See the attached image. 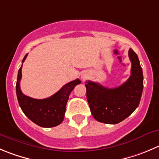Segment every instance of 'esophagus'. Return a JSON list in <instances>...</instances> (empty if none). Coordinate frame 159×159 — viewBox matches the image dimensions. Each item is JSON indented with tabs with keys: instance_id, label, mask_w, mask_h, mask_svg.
I'll use <instances>...</instances> for the list:
<instances>
[{
	"instance_id": "34e87169",
	"label": "esophagus",
	"mask_w": 159,
	"mask_h": 159,
	"mask_svg": "<svg viewBox=\"0 0 159 159\" xmlns=\"http://www.w3.org/2000/svg\"><path fill=\"white\" fill-rule=\"evenodd\" d=\"M81 78H82V79L84 80V78H85V76H84V75H82V76H81Z\"/></svg>"
}]
</instances>
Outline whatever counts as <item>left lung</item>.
Returning <instances> with one entry per match:
<instances>
[{
  "label": "left lung",
  "instance_id": "8db88e82",
  "mask_svg": "<svg viewBox=\"0 0 159 159\" xmlns=\"http://www.w3.org/2000/svg\"><path fill=\"white\" fill-rule=\"evenodd\" d=\"M132 63L131 75L125 83L108 89L99 83L86 81V96L93 118L100 122L117 124L129 116L136 109L143 88V76L138 56L129 50Z\"/></svg>",
  "mask_w": 159,
  "mask_h": 159
}]
</instances>
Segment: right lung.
<instances>
[{"label": "right lung", "mask_w": 159, "mask_h": 159, "mask_svg": "<svg viewBox=\"0 0 159 159\" xmlns=\"http://www.w3.org/2000/svg\"><path fill=\"white\" fill-rule=\"evenodd\" d=\"M26 56L27 54L23 58V63ZM22 66L18 72L16 95L19 104L23 113L30 120L39 126L50 128L59 125L64 118L66 103L70 94L77 84L81 83V81L76 79L67 83L62 87L61 89L48 98L43 100L34 99L23 94L20 89Z\"/></svg>", "instance_id": "right-lung-1"}]
</instances>
